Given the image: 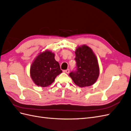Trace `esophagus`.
Segmentation results:
<instances>
[{
    "label": "esophagus",
    "instance_id": "1",
    "mask_svg": "<svg viewBox=\"0 0 131 131\" xmlns=\"http://www.w3.org/2000/svg\"><path fill=\"white\" fill-rule=\"evenodd\" d=\"M63 72L64 73H69V72H70V70L69 69H67V70H63Z\"/></svg>",
    "mask_w": 131,
    "mask_h": 131
}]
</instances>
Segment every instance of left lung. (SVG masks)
<instances>
[{"label": "left lung", "mask_w": 131, "mask_h": 131, "mask_svg": "<svg viewBox=\"0 0 131 131\" xmlns=\"http://www.w3.org/2000/svg\"><path fill=\"white\" fill-rule=\"evenodd\" d=\"M76 69L69 74L74 83L79 87L93 84L99 76L97 58L90 47L83 45L76 49Z\"/></svg>", "instance_id": "obj_1"}]
</instances>
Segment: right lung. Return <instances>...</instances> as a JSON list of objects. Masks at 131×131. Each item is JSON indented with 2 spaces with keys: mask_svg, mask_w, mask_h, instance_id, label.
<instances>
[{
  "mask_svg": "<svg viewBox=\"0 0 131 131\" xmlns=\"http://www.w3.org/2000/svg\"><path fill=\"white\" fill-rule=\"evenodd\" d=\"M54 54L46 51L39 54L30 68V75L35 84L42 87L51 84L57 75L62 73Z\"/></svg>",
  "mask_w": 131,
  "mask_h": 131,
  "instance_id": "obj_1",
  "label": "right lung"
}]
</instances>
